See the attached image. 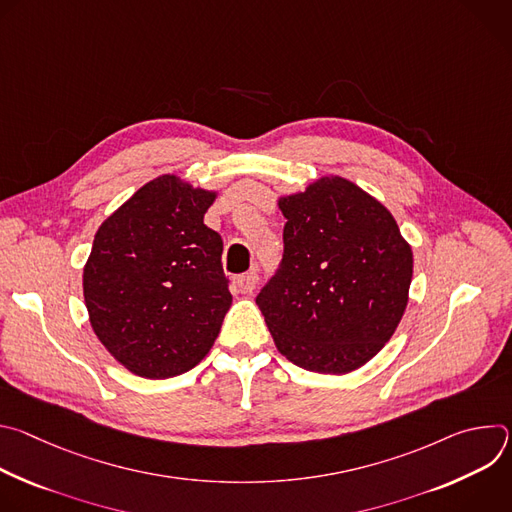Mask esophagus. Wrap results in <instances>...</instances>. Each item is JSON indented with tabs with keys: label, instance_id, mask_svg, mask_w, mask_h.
Here are the masks:
<instances>
[{
	"label": "esophagus",
	"instance_id": "1",
	"mask_svg": "<svg viewBox=\"0 0 512 512\" xmlns=\"http://www.w3.org/2000/svg\"><path fill=\"white\" fill-rule=\"evenodd\" d=\"M257 283H259L257 271H249V273H243L237 277V287L241 294H251V291H255Z\"/></svg>",
	"mask_w": 512,
	"mask_h": 512
}]
</instances>
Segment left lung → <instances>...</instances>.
Segmentation results:
<instances>
[{
	"label": "left lung",
	"instance_id": "8db88e82",
	"mask_svg": "<svg viewBox=\"0 0 512 512\" xmlns=\"http://www.w3.org/2000/svg\"><path fill=\"white\" fill-rule=\"evenodd\" d=\"M283 259L257 306L277 350L298 367L346 375L395 334L413 277L393 214L340 176L277 200Z\"/></svg>",
	"mask_w": 512,
	"mask_h": 512
}]
</instances>
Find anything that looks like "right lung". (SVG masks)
Returning a JSON list of instances; mask_svg holds the SVG:
<instances>
[{
  "mask_svg": "<svg viewBox=\"0 0 512 512\" xmlns=\"http://www.w3.org/2000/svg\"><path fill=\"white\" fill-rule=\"evenodd\" d=\"M214 190L176 174L143 184L99 227L83 269L91 326L127 371L182 375L208 354L233 296L223 239L204 225Z\"/></svg>",
  "mask_w": 512,
  "mask_h": 512,
  "instance_id": "1",
  "label": "right lung"
}]
</instances>
